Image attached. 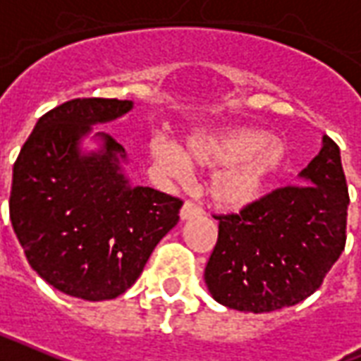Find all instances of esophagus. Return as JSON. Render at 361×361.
<instances>
[{
    "instance_id": "obj_1",
    "label": "esophagus",
    "mask_w": 361,
    "mask_h": 361,
    "mask_svg": "<svg viewBox=\"0 0 361 361\" xmlns=\"http://www.w3.org/2000/svg\"><path fill=\"white\" fill-rule=\"evenodd\" d=\"M200 214H202V210H200L197 204H192V202H185V204L181 206V210H180V217L183 219V221L192 219V217H199Z\"/></svg>"
}]
</instances>
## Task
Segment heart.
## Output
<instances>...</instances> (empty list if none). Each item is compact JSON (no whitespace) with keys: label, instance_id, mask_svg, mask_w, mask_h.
Listing matches in <instances>:
<instances>
[{"label":"heart","instance_id":"b5f03b06","mask_svg":"<svg viewBox=\"0 0 361 361\" xmlns=\"http://www.w3.org/2000/svg\"><path fill=\"white\" fill-rule=\"evenodd\" d=\"M151 159L170 178L180 180L187 164L212 170L206 192L219 210H244L259 202L290 162V144L282 136L252 126L195 132L178 147L155 140Z\"/></svg>","mask_w":361,"mask_h":361}]
</instances>
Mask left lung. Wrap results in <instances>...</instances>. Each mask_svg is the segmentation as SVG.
Instances as JSON below:
<instances>
[{
  "label": "left lung",
  "instance_id": "1",
  "mask_svg": "<svg viewBox=\"0 0 361 361\" xmlns=\"http://www.w3.org/2000/svg\"><path fill=\"white\" fill-rule=\"evenodd\" d=\"M297 178L299 185L216 217L204 282L219 305L254 314L293 307L320 288L343 254L350 199L331 137H322V149Z\"/></svg>",
  "mask_w": 361,
  "mask_h": 361
}]
</instances>
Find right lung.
<instances>
[{
    "label": "right lung",
    "instance_id": "add662e5",
    "mask_svg": "<svg viewBox=\"0 0 361 361\" xmlns=\"http://www.w3.org/2000/svg\"><path fill=\"white\" fill-rule=\"evenodd\" d=\"M130 100L77 98L37 121L13 169L9 214L30 267L85 301L125 293L180 221V199L132 185L125 147L92 126L130 111ZM89 137L94 150H82Z\"/></svg>",
    "mask_w": 361,
    "mask_h": 361
}]
</instances>
